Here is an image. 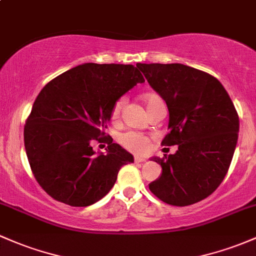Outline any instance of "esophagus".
<instances>
[{
	"label": "esophagus",
	"mask_w": 256,
	"mask_h": 256,
	"mask_svg": "<svg viewBox=\"0 0 256 256\" xmlns=\"http://www.w3.org/2000/svg\"><path fill=\"white\" fill-rule=\"evenodd\" d=\"M145 161H146V158H139V156H136V158H134V162H136V164H142V162Z\"/></svg>",
	"instance_id": "esophagus-1"
}]
</instances>
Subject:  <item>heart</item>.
Instances as JSON below:
<instances>
[{"instance_id": "b5f03b06", "label": "heart", "mask_w": 256, "mask_h": 256, "mask_svg": "<svg viewBox=\"0 0 256 256\" xmlns=\"http://www.w3.org/2000/svg\"><path fill=\"white\" fill-rule=\"evenodd\" d=\"M142 101L145 102V106H146L148 112L151 114V112L156 111L160 107H166L164 106V98H161L158 92H145V94L142 95ZM124 100L123 98H120L114 102V105L112 106L111 110V120L114 122H117L120 120V111H122V106ZM118 142L122 145L123 148L132 151V152L136 154H145L149 151L150 148V139L148 138L144 134L138 133V132H126V133H122L120 136H118Z\"/></svg>"}]
</instances>
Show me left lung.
Here are the masks:
<instances>
[{
  "label": "left lung",
  "mask_w": 256,
  "mask_h": 256,
  "mask_svg": "<svg viewBox=\"0 0 256 256\" xmlns=\"http://www.w3.org/2000/svg\"><path fill=\"white\" fill-rule=\"evenodd\" d=\"M136 67L168 107L162 145H178L173 155L152 158L162 173L149 189L166 204H195L216 190L230 168L239 132L236 107L224 85L202 70L180 63Z\"/></svg>",
  "instance_id": "obj_1"
}]
</instances>
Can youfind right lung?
Wrapping results in <instances>:
<instances>
[{
    "label": "right lung",
    "mask_w": 256,
    "mask_h": 256,
    "mask_svg": "<svg viewBox=\"0 0 256 256\" xmlns=\"http://www.w3.org/2000/svg\"><path fill=\"white\" fill-rule=\"evenodd\" d=\"M144 82L132 64L84 63L42 88L24 126V145L35 180L51 198L83 208L111 190L120 167L134 158L105 128L114 102ZM95 141L108 144L105 156H94Z\"/></svg>",
    "instance_id": "right-lung-1"
}]
</instances>
